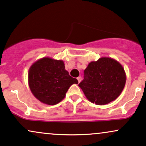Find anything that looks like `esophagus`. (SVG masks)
<instances>
[{"label": "esophagus", "mask_w": 146, "mask_h": 146, "mask_svg": "<svg viewBox=\"0 0 146 146\" xmlns=\"http://www.w3.org/2000/svg\"><path fill=\"white\" fill-rule=\"evenodd\" d=\"M77 79H78V82H79V83H80V82H81V81H82V77H78V78H77Z\"/></svg>", "instance_id": "1"}]
</instances>
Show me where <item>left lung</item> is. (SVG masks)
<instances>
[{
    "label": "left lung",
    "mask_w": 146,
    "mask_h": 146,
    "mask_svg": "<svg viewBox=\"0 0 146 146\" xmlns=\"http://www.w3.org/2000/svg\"><path fill=\"white\" fill-rule=\"evenodd\" d=\"M123 66L111 58L102 57L92 61L84 70V79L79 84L91 103L103 105L120 96L126 84Z\"/></svg>",
    "instance_id": "left-lung-1"
}]
</instances>
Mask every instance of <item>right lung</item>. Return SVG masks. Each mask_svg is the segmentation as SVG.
Returning <instances> with one entry per match:
<instances>
[{"label": "right lung", "mask_w": 146, "mask_h": 146, "mask_svg": "<svg viewBox=\"0 0 146 146\" xmlns=\"http://www.w3.org/2000/svg\"><path fill=\"white\" fill-rule=\"evenodd\" d=\"M29 88L36 99L45 104L54 105L65 97L68 89L78 84L65 70L63 60L44 57L33 63L28 73Z\"/></svg>", "instance_id": "add662e5"}]
</instances>
